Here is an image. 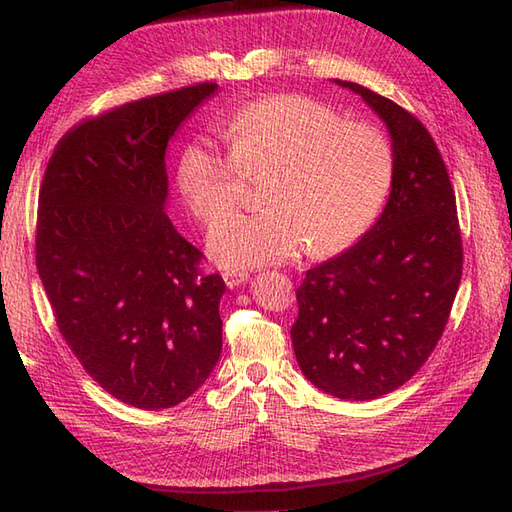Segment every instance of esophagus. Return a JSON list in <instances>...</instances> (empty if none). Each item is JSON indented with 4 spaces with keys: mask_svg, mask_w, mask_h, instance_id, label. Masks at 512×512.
Instances as JSON below:
<instances>
[{
    "mask_svg": "<svg viewBox=\"0 0 512 512\" xmlns=\"http://www.w3.org/2000/svg\"><path fill=\"white\" fill-rule=\"evenodd\" d=\"M222 279H225V283H227V287H238V285H242L246 279H248V272H244V270H222Z\"/></svg>",
    "mask_w": 512,
    "mask_h": 512,
    "instance_id": "obj_1",
    "label": "esophagus"
}]
</instances>
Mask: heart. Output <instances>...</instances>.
Returning <instances> with one entry per match:
<instances>
[{
	"instance_id": "obj_1",
	"label": "heart",
	"mask_w": 512,
	"mask_h": 512,
	"mask_svg": "<svg viewBox=\"0 0 512 512\" xmlns=\"http://www.w3.org/2000/svg\"><path fill=\"white\" fill-rule=\"evenodd\" d=\"M229 151L194 138L181 149L177 186L205 225L237 206L243 175H267L257 215H236L209 233L225 268L283 264L307 251L335 255L381 216L396 177L385 129L346 121L329 103L285 93L246 103L225 125Z\"/></svg>"
}]
</instances>
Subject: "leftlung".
Instances as JSON below:
<instances>
[{"mask_svg": "<svg viewBox=\"0 0 512 512\" xmlns=\"http://www.w3.org/2000/svg\"><path fill=\"white\" fill-rule=\"evenodd\" d=\"M387 125L396 177L363 238L307 270L296 290L292 344L300 370L339 400H374L422 368L448 324L463 274V242L448 168L428 129L355 82Z\"/></svg>", "mask_w": 512, "mask_h": 512, "instance_id": "1", "label": "left lung"}]
</instances>
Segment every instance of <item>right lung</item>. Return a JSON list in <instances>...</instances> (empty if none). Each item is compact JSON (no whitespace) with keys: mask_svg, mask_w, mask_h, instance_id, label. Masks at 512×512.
<instances>
[{"mask_svg":"<svg viewBox=\"0 0 512 512\" xmlns=\"http://www.w3.org/2000/svg\"><path fill=\"white\" fill-rule=\"evenodd\" d=\"M216 90L194 84L75 125L38 194L36 268L64 342L144 411L190 398L222 350L227 285L203 274V253L164 212L168 140Z\"/></svg>","mask_w":512,"mask_h":512,"instance_id":"1","label":"right lung"}]
</instances>
